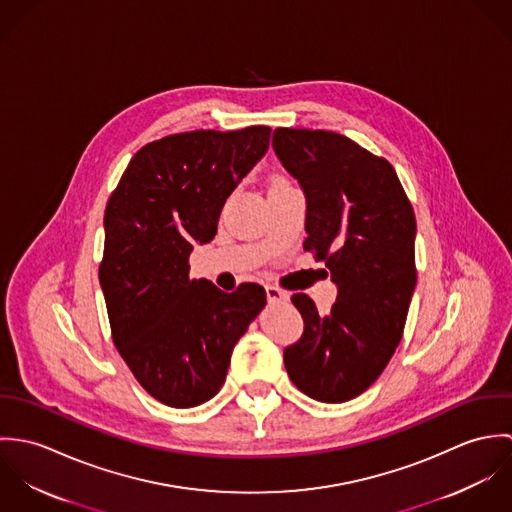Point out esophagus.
I'll return each mask as SVG.
<instances>
[{"mask_svg": "<svg viewBox=\"0 0 512 512\" xmlns=\"http://www.w3.org/2000/svg\"><path fill=\"white\" fill-rule=\"evenodd\" d=\"M266 295L270 301H288L290 299V293L278 286H266Z\"/></svg>", "mask_w": 512, "mask_h": 512, "instance_id": "esophagus-1", "label": "esophagus"}]
</instances>
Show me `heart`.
<instances>
[{"label": "heart", "mask_w": 512, "mask_h": 512, "mask_svg": "<svg viewBox=\"0 0 512 512\" xmlns=\"http://www.w3.org/2000/svg\"><path fill=\"white\" fill-rule=\"evenodd\" d=\"M282 181H284V179H278V181H274V183H282Z\"/></svg>", "instance_id": "b5f03b06"}]
</instances>
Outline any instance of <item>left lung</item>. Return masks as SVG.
Masks as SVG:
<instances>
[{
  "mask_svg": "<svg viewBox=\"0 0 512 512\" xmlns=\"http://www.w3.org/2000/svg\"><path fill=\"white\" fill-rule=\"evenodd\" d=\"M272 146L307 197L303 250L339 288L327 315L293 293L303 333L284 349L286 370L309 398L347 402L380 376L404 335L416 288L414 209L394 167L343 134L278 128Z\"/></svg>",
  "mask_w": 512,
  "mask_h": 512,
  "instance_id": "1",
  "label": "left lung"
}]
</instances>
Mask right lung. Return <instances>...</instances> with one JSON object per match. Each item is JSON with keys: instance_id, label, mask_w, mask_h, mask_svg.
Wrapping results in <instances>:
<instances>
[{"instance_id": "1", "label": "right lung", "mask_w": 512, "mask_h": 512, "mask_svg": "<svg viewBox=\"0 0 512 512\" xmlns=\"http://www.w3.org/2000/svg\"><path fill=\"white\" fill-rule=\"evenodd\" d=\"M268 126L171 134L142 147L104 213L98 268L112 341L149 396L193 408L220 390L230 355L266 305L258 284L220 292L189 276L193 246L270 146Z\"/></svg>"}]
</instances>
